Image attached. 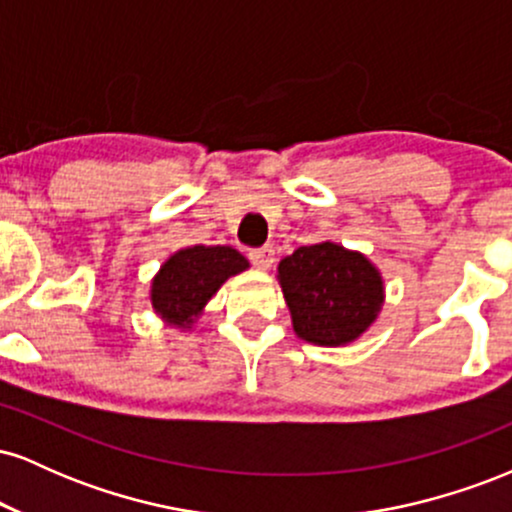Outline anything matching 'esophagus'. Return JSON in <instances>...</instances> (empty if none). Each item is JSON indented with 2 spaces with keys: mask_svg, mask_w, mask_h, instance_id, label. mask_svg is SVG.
Wrapping results in <instances>:
<instances>
[{
  "mask_svg": "<svg viewBox=\"0 0 512 512\" xmlns=\"http://www.w3.org/2000/svg\"><path fill=\"white\" fill-rule=\"evenodd\" d=\"M250 260L257 269H269L274 264V250L272 248H260L250 252Z\"/></svg>",
  "mask_w": 512,
  "mask_h": 512,
  "instance_id": "esophagus-1",
  "label": "esophagus"
}]
</instances>
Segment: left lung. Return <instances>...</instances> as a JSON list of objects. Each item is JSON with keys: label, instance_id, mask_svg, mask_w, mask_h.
Returning <instances> with one entry per match:
<instances>
[{"label": "left lung", "instance_id": "8db88e82", "mask_svg": "<svg viewBox=\"0 0 512 512\" xmlns=\"http://www.w3.org/2000/svg\"><path fill=\"white\" fill-rule=\"evenodd\" d=\"M296 337L315 346L361 339L385 305V279L363 252L334 240L303 245L276 267Z\"/></svg>", "mask_w": 512, "mask_h": 512}]
</instances>
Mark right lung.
Returning a JSON list of instances; mask_svg holds the SVG:
<instances>
[{
    "label": "right lung",
    "instance_id": "right-lung-1",
    "mask_svg": "<svg viewBox=\"0 0 512 512\" xmlns=\"http://www.w3.org/2000/svg\"><path fill=\"white\" fill-rule=\"evenodd\" d=\"M250 262L231 245H190L175 250L151 279L149 301L166 327L187 332L231 276Z\"/></svg>",
    "mask_w": 512,
    "mask_h": 512
}]
</instances>
